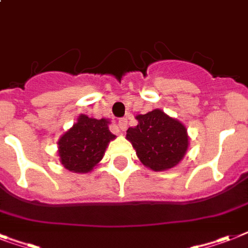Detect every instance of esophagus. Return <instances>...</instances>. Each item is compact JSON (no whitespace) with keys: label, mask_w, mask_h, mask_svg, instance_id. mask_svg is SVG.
I'll return each instance as SVG.
<instances>
[{"label":"esophagus","mask_w":248,"mask_h":248,"mask_svg":"<svg viewBox=\"0 0 248 248\" xmlns=\"http://www.w3.org/2000/svg\"><path fill=\"white\" fill-rule=\"evenodd\" d=\"M118 127H120V130L124 131L126 128H127V120L126 118H121V120H118Z\"/></svg>","instance_id":"esophagus-1"}]
</instances>
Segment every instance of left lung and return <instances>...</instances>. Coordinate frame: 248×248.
<instances>
[{"label": "left lung", "mask_w": 248, "mask_h": 248, "mask_svg": "<svg viewBox=\"0 0 248 248\" xmlns=\"http://www.w3.org/2000/svg\"><path fill=\"white\" fill-rule=\"evenodd\" d=\"M138 124L130 127L126 139L145 167L160 172L176 167L188 148L186 127L162 109L136 116Z\"/></svg>", "instance_id": "8db88e82"}]
</instances>
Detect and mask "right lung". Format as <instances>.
I'll use <instances>...</instances> for the list:
<instances>
[{
  "mask_svg": "<svg viewBox=\"0 0 248 248\" xmlns=\"http://www.w3.org/2000/svg\"><path fill=\"white\" fill-rule=\"evenodd\" d=\"M109 120L78 116V122L58 140L60 162L66 170L88 173L102 160L107 146L116 139L109 131Z\"/></svg>",
  "mask_w": 248,
  "mask_h": 248,
  "instance_id": "obj_1",
  "label": "right lung"
}]
</instances>
